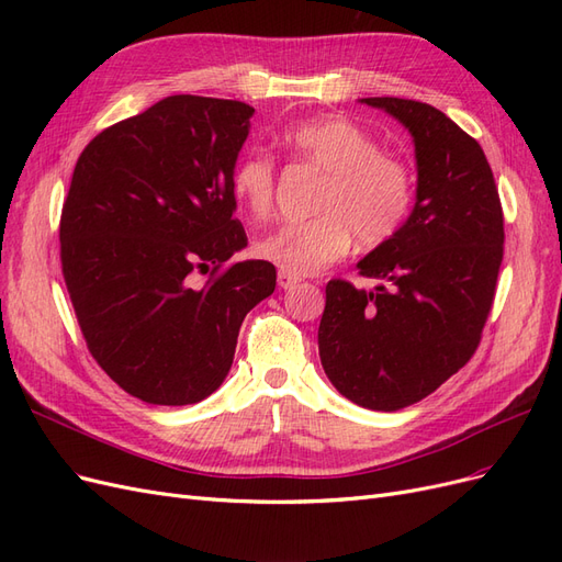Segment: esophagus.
Returning a JSON list of instances; mask_svg holds the SVG:
<instances>
[{
  "label": "esophagus",
  "instance_id": "34e87169",
  "mask_svg": "<svg viewBox=\"0 0 562 562\" xmlns=\"http://www.w3.org/2000/svg\"><path fill=\"white\" fill-rule=\"evenodd\" d=\"M277 281H279V288H283V291H288V288H293V285L300 281V277L291 274V271H283V269H281Z\"/></svg>",
  "mask_w": 562,
  "mask_h": 562
}]
</instances>
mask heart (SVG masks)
Segmentation results:
<instances>
[{
    "label": "heart",
    "instance_id": "b5f03b06",
    "mask_svg": "<svg viewBox=\"0 0 562 562\" xmlns=\"http://www.w3.org/2000/svg\"><path fill=\"white\" fill-rule=\"evenodd\" d=\"M285 155L323 173L314 217L283 223L255 241V252L295 277L314 274L349 250L380 248L405 225L415 199V176L405 159L345 116H316L285 128ZM277 166L252 151L234 166L232 194L252 217L274 209Z\"/></svg>",
    "mask_w": 562,
    "mask_h": 562
}]
</instances>
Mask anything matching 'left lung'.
Returning a JSON list of instances; mask_svg holds the SVG:
<instances>
[{"instance_id": "left-lung-1", "label": "left lung", "mask_w": 562, "mask_h": 562, "mask_svg": "<svg viewBox=\"0 0 562 562\" xmlns=\"http://www.w3.org/2000/svg\"><path fill=\"white\" fill-rule=\"evenodd\" d=\"M413 133L417 201L394 239L359 262L380 279L326 285L318 356L339 394L370 411L413 405L469 363L495 302L504 213L483 147L440 110L363 98Z\"/></svg>"}]
</instances>
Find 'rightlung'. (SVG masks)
I'll list each match as a JSON object with an SVG mask.
<instances>
[{"mask_svg": "<svg viewBox=\"0 0 562 562\" xmlns=\"http://www.w3.org/2000/svg\"><path fill=\"white\" fill-rule=\"evenodd\" d=\"M252 108L168 95L83 147L60 213V265L87 347L126 394L199 403L223 384L246 314L274 293L232 173ZM194 273H209L194 286Z\"/></svg>", "mask_w": 562, "mask_h": 562, "instance_id": "right-lung-1", "label": "right lung"}]
</instances>
